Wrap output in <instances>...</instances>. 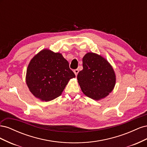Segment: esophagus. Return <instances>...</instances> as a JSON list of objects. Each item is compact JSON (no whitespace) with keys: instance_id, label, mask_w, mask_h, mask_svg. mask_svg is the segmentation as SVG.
I'll use <instances>...</instances> for the list:
<instances>
[{"instance_id":"1","label":"esophagus","mask_w":147,"mask_h":147,"mask_svg":"<svg viewBox=\"0 0 147 147\" xmlns=\"http://www.w3.org/2000/svg\"><path fill=\"white\" fill-rule=\"evenodd\" d=\"M74 73H75V75H77V74H78V72H79V70H78V69H75L74 70Z\"/></svg>"}]
</instances>
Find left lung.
<instances>
[{"mask_svg": "<svg viewBox=\"0 0 147 147\" xmlns=\"http://www.w3.org/2000/svg\"><path fill=\"white\" fill-rule=\"evenodd\" d=\"M83 70L77 75L78 82L84 94L94 100L106 97L113 90L115 75L104 57L88 53L83 58Z\"/></svg>", "mask_w": 147, "mask_h": 147, "instance_id": "1", "label": "left lung"}]
</instances>
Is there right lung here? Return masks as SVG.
Listing matches in <instances>:
<instances>
[{"label":"right lung","mask_w":147,"mask_h":147,"mask_svg":"<svg viewBox=\"0 0 147 147\" xmlns=\"http://www.w3.org/2000/svg\"><path fill=\"white\" fill-rule=\"evenodd\" d=\"M74 77L68 61L61 54L43 50L30 61L26 83L35 97L50 101L59 96L69 80Z\"/></svg>","instance_id":"obj_1"}]
</instances>
